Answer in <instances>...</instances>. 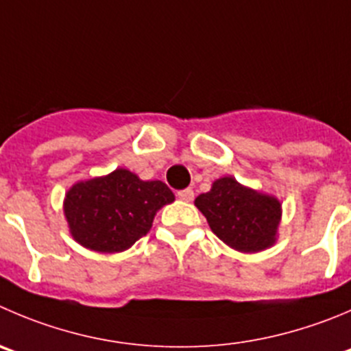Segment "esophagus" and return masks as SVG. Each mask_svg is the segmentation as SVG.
<instances>
[{
	"label": "esophagus",
	"mask_w": 351,
	"mask_h": 351,
	"mask_svg": "<svg viewBox=\"0 0 351 351\" xmlns=\"http://www.w3.org/2000/svg\"><path fill=\"white\" fill-rule=\"evenodd\" d=\"M178 196L182 199V202H191V199L195 198V193H193L191 188H186V189H181V191H178Z\"/></svg>",
	"instance_id": "1"
}]
</instances>
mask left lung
<instances>
[{"mask_svg": "<svg viewBox=\"0 0 351 351\" xmlns=\"http://www.w3.org/2000/svg\"><path fill=\"white\" fill-rule=\"evenodd\" d=\"M195 205L206 217L213 234L238 252H262L278 239L279 199L246 188L234 178L217 179Z\"/></svg>", "mask_w": 351, "mask_h": 351, "instance_id": "obj_1", "label": "left lung"}]
</instances>
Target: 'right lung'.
<instances>
[{
	"label": "right lung",
	"instance_id": "obj_1",
	"mask_svg": "<svg viewBox=\"0 0 351 351\" xmlns=\"http://www.w3.org/2000/svg\"><path fill=\"white\" fill-rule=\"evenodd\" d=\"M176 199L162 181H141L128 169L75 182L63 212L79 245L99 253H119L148 234L163 205Z\"/></svg>",
	"mask_w": 351,
	"mask_h": 351
}]
</instances>
